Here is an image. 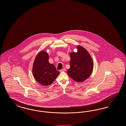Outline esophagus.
I'll return each instance as SVG.
<instances>
[{"instance_id": "obj_1", "label": "esophagus", "mask_w": 126, "mask_h": 126, "mask_svg": "<svg viewBox=\"0 0 126 126\" xmlns=\"http://www.w3.org/2000/svg\"><path fill=\"white\" fill-rule=\"evenodd\" d=\"M66 71V69L65 68H63V69H62L60 70V72H64V71Z\"/></svg>"}]
</instances>
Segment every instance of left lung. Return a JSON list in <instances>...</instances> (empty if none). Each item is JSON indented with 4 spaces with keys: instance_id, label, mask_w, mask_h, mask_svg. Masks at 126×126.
<instances>
[{
    "instance_id": "left-lung-1",
    "label": "left lung",
    "mask_w": 126,
    "mask_h": 126,
    "mask_svg": "<svg viewBox=\"0 0 126 126\" xmlns=\"http://www.w3.org/2000/svg\"><path fill=\"white\" fill-rule=\"evenodd\" d=\"M77 52L70 54V68L68 75L78 82H82L88 78L93 72L94 63L88 52L81 46H78Z\"/></svg>"
}]
</instances>
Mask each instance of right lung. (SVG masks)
Wrapping results in <instances>:
<instances>
[{
    "label": "right lung",
    "mask_w": 126,
    "mask_h": 126,
    "mask_svg": "<svg viewBox=\"0 0 126 126\" xmlns=\"http://www.w3.org/2000/svg\"><path fill=\"white\" fill-rule=\"evenodd\" d=\"M48 55L44 51L40 52L35 59L32 74L36 81L43 86L52 84L60 74L53 64L48 62Z\"/></svg>",
    "instance_id": "right-lung-1"
}]
</instances>
